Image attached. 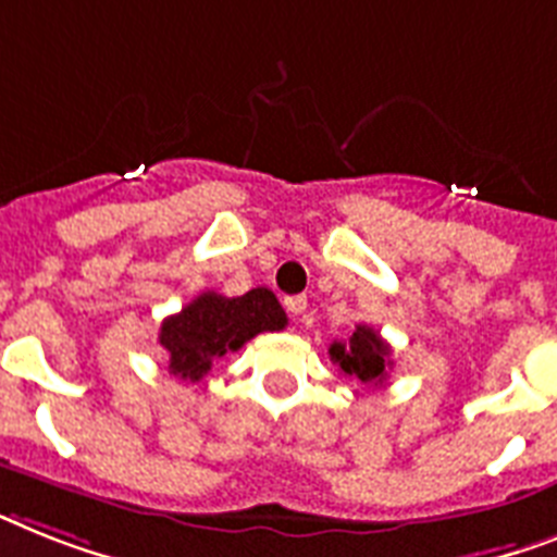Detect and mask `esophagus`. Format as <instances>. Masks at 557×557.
<instances>
[{
  "instance_id": "34e87169",
  "label": "esophagus",
  "mask_w": 557,
  "mask_h": 557,
  "mask_svg": "<svg viewBox=\"0 0 557 557\" xmlns=\"http://www.w3.org/2000/svg\"><path fill=\"white\" fill-rule=\"evenodd\" d=\"M284 307H287L289 315H301L307 310V296H289L284 298Z\"/></svg>"
}]
</instances>
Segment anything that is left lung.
<instances>
[{
  "mask_svg": "<svg viewBox=\"0 0 557 557\" xmlns=\"http://www.w3.org/2000/svg\"><path fill=\"white\" fill-rule=\"evenodd\" d=\"M330 358L333 364L342 367L344 375L358 379L361 384H384L389 370V344L367 324H358L350 342L330 344Z\"/></svg>",
  "mask_w": 557,
  "mask_h": 557,
  "instance_id": "1",
  "label": "left lung"
}]
</instances>
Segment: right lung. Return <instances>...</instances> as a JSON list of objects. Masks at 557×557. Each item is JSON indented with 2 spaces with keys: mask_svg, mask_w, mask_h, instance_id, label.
Segmentation results:
<instances>
[{
  "mask_svg": "<svg viewBox=\"0 0 557 557\" xmlns=\"http://www.w3.org/2000/svg\"><path fill=\"white\" fill-rule=\"evenodd\" d=\"M287 327L273 289L256 287L245 296L227 298L219 293H201L182 312L162 321L159 344L168 350V370L182 381H201L210 367L227 352L242 350L259 333Z\"/></svg>",
  "mask_w": 557,
  "mask_h": 557,
  "instance_id": "1",
  "label": "right lung"
}]
</instances>
